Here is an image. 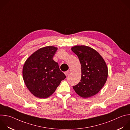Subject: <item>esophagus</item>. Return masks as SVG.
<instances>
[{
    "label": "esophagus",
    "mask_w": 130,
    "mask_h": 130,
    "mask_svg": "<svg viewBox=\"0 0 130 130\" xmlns=\"http://www.w3.org/2000/svg\"><path fill=\"white\" fill-rule=\"evenodd\" d=\"M64 73H65V75L67 76L69 74V70H68V71H66Z\"/></svg>",
    "instance_id": "obj_1"
}]
</instances>
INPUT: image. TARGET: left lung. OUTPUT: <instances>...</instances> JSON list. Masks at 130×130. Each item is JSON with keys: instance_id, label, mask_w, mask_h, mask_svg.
Listing matches in <instances>:
<instances>
[{"instance_id": "8db88e82", "label": "left lung", "mask_w": 130, "mask_h": 130, "mask_svg": "<svg viewBox=\"0 0 130 130\" xmlns=\"http://www.w3.org/2000/svg\"><path fill=\"white\" fill-rule=\"evenodd\" d=\"M77 55L81 65V79L73 86L75 92L83 98L95 95L106 83L108 69L101 55L93 48L85 45H76L71 47Z\"/></svg>"}]
</instances>
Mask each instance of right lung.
Segmentation results:
<instances>
[{"label": "right lung", "instance_id": "1", "mask_svg": "<svg viewBox=\"0 0 130 130\" xmlns=\"http://www.w3.org/2000/svg\"><path fill=\"white\" fill-rule=\"evenodd\" d=\"M58 48H41L25 61L22 69L23 80L29 91L36 97L46 99L56 91L66 76L53 60Z\"/></svg>", "mask_w": 130, "mask_h": 130}]
</instances>
